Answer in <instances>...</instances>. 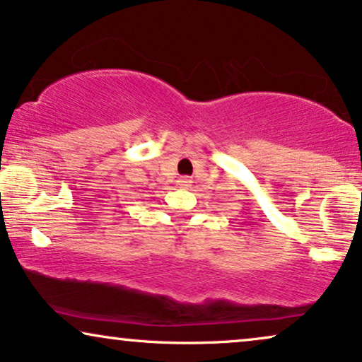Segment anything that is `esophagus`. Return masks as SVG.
<instances>
[{
	"instance_id": "esophagus-1",
	"label": "esophagus",
	"mask_w": 362,
	"mask_h": 362,
	"mask_svg": "<svg viewBox=\"0 0 362 362\" xmlns=\"http://www.w3.org/2000/svg\"><path fill=\"white\" fill-rule=\"evenodd\" d=\"M177 182H178V185L189 187V185L192 184V178H190V177H180Z\"/></svg>"
}]
</instances>
